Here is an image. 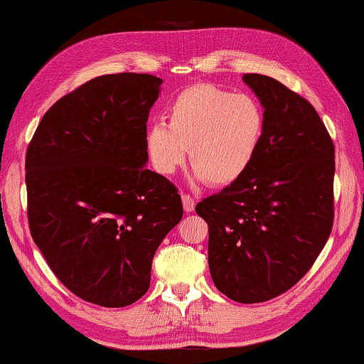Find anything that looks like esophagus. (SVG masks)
Returning <instances> with one entry per match:
<instances>
[{"label": "esophagus", "mask_w": 364, "mask_h": 364, "mask_svg": "<svg viewBox=\"0 0 364 364\" xmlns=\"http://www.w3.org/2000/svg\"><path fill=\"white\" fill-rule=\"evenodd\" d=\"M182 204H183V210L187 212V213L195 210L196 203H195V199H193L190 195H182Z\"/></svg>", "instance_id": "34e87169"}]
</instances>
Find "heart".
<instances>
[{"instance_id": "b5f03b06", "label": "heart", "mask_w": 364, "mask_h": 364, "mask_svg": "<svg viewBox=\"0 0 364 364\" xmlns=\"http://www.w3.org/2000/svg\"><path fill=\"white\" fill-rule=\"evenodd\" d=\"M165 122L152 124L146 147L154 168L169 176L187 157L193 179L228 187L248 173L265 136V109L255 95L193 85L176 95Z\"/></svg>"}]
</instances>
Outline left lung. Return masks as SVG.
Masks as SVG:
<instances>
[{
  "mask_svg": "<svg viewBox=\"0 0 364 364\" xmlns=\"http://www.w3.org/2000/svg\"><path fill=\"white\" fill-rule=\"evenodd\" d=\"M265 109L261 151L239 181L198 203L221 294L259 303L305 277L333 226L335 146L308 100L275 78L242 77Z\"/></svg>",
  "mask_w": 364,
  "mask_h": 364,
  "instance_id": "1",
  "label": "left lung"
}]
</instances>
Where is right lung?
Segmentation results:
<instances>
[{"instance_id": "right-lung-1", "label": "right lung", "mask_w": 364, "mask_h": 364, "mask_svg": "<svg viewBox=\"0 0 364 364\" xmlns=\"http://www.w3.org/2000/svg\"><path fill=\"white\" fill-rule=\"evenodd\" d=\"M161 83L147 73L87 81L43 114L28 146L33 240L70 292L105 308L147 292L155 251L182 220L177 188L146 168Z\"/></svg>"}]
</instances>
